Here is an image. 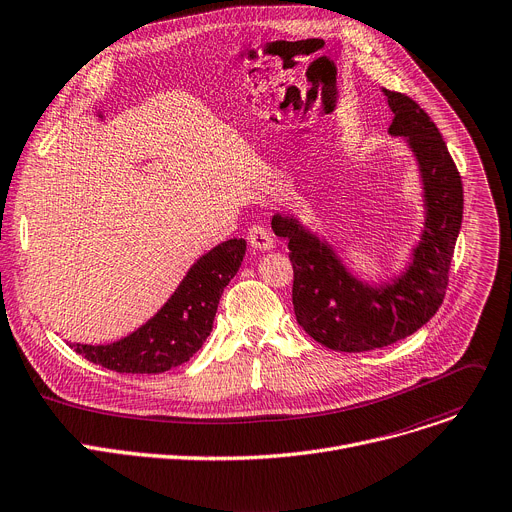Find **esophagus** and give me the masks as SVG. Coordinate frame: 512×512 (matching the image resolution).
I'll list each match as a JSON object with an SVG mask.
<instances>
[{
    "label": "esophagus",
    "instance_id": "esophagus-1",
    "mask_svg": "<svg viewBox=\"0 0 512 512\" xmlns=\"http://www.w3.org/2000/svg\"><path fill=\"white\" fill-rule=\"evenodd\" d=\"M247 238H249L251 247L257 249V251H271V249H274V245H276L274 243V236H271V230L267 226H263V224H253L249 228Z\"/></svg>",
    "mask_w": 512,
    "mask_h": 512
}]
</instances>
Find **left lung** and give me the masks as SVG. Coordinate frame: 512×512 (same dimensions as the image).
Returning a JSON list of instances; mask_svg holds the SVG:
<instances>
[{
    "label": "left lung",
    "mask_w": 512,
    "mask_h": 512,
    "mask_svg": "<svg viewBox=\"0 0 512 512\" xmlns=\"http://www.w3.org/2000/svg\"><path fill=\"white\" fill-rule=\"evenodd\" d=\"M383 92L395 115L389 133L410 142L424 181L426 226L410 269L395 284L366 286L294 218H271L274 232L288 238L296 321L315 342L335 352L391 346L434 317L445 300L463 220L461 175L438 127L407 94Z\"/></svg>",
    "instance_id": "obj_1"
}]
</instances>
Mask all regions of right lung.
I'll return each instance as SVG.
<instances>
[{
  "mask_svg": "<svg viewBox=\"0 0 512 512\" xmlns=\"http://www.w3.org/2000/svg\"><path fill=\"white\" fill-rule=\"evenodd\" d=\"M245 249L243 238L218 245L197 259L177 292L144 327L111 346L76 344V352L127 374H160L187 362L208 339L220 296L241 267Z\"/></svg>",
  "mask_w": 512,
  "mask_h": 512,
  "instance_id": "obj_1",
  "label": "right lung"
}]
</instances>
